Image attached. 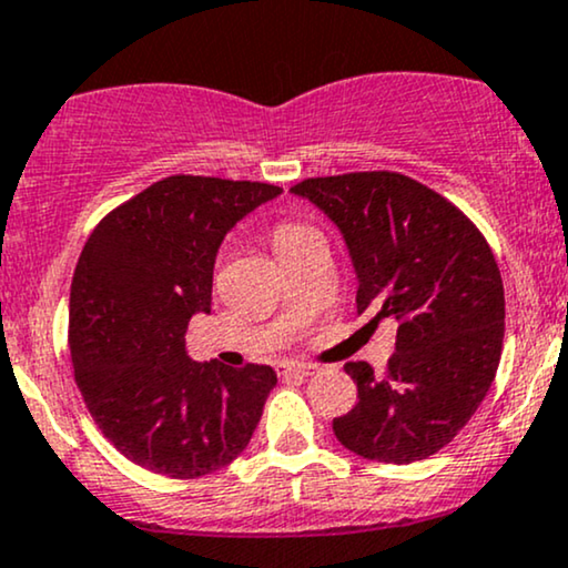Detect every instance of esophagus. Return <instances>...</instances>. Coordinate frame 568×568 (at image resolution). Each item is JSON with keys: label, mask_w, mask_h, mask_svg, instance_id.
I'll return each instance as SVG.
<instances>
[{"label": "esophagus", "mask_w": 568, "mask_h": 568, "mask_svg": "<svg viewBox=\"0 0 568 568\" xmlns=\"http://www.w3.org/2000/svg\"><path fill=\"white\" fill-rule=\"evenodd\" d=\"M317 373V365H298V362H280L277 375H296V378H310V375Z\"/></svg>", "instance_id": "esophagus-1"}]
</instances>
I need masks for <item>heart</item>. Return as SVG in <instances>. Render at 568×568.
Masks as SVG:
<instances>
[{"label":"heart","mask_w":568,"mask_h":568,"mask_svg":"<svg viewBox=\"0 0 568 568\" xmlns=\"http://www.w3.org/2000/svg\"><path fill=\"white\" fill-rule=\"evenodd\" d=\"M314 235H320V232L310 227V224L283 222V224H277L275 230H272V243H275L277 256H283V254H288V251L296 248V245L310 241V237H314Z\"/></svg>","instance_id":"1"}]
</instances>
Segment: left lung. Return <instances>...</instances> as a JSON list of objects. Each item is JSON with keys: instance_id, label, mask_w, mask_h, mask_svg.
<instances>
[{"instance_id": "8db88e82", "label": "left lung", "mask_w": 568, "mask_h": 568, "mask_svg": "<svg viewBox=\"0 0 568 568\" xmlns=\"http://www.w3.org/2000/svg\"><path fill=\"white\" fill-rule=\"evenodd\" d=\"M336 224L357 277V312L392 317L386 375L346 362L357 405L333 420L354 455L423 460L470 420L500 365L505 293L481 232L426 184L394 172L317 176L291 187Z\"/></svg>"}]
</instances>
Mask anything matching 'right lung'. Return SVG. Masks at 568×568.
<instances>
[{
  "label": "right lung",
  "mask_w": 568,
  "mask_h": 568,
  "mask_svg": "<svg viewBox=\"0 0 568 568\" xmlns=\"http://www.w3.org/2000/svg\"><path fill=\"white\" fill-rule=\"evenodd\" d=\"M280 193L275 184L176 174L89 235L68 312L73 375L100 432L136 466L197 479L248 447L275 371L201 365L184 333L211 312L227 232Z\"/></svg>",
  "instance_id": "right-lung-1"
}]
</instances>
